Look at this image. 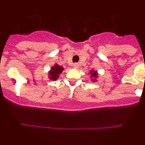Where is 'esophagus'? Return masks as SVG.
<instances>
[{"instance_id": "34e87169", "label": "esophagus", "mask_w": 145, "mask_h": 145, "mask_svg": "<svg viewBox=\"0 0 145 145\" xmlns=\"http://www.w3.org/2000/svg\"><path fill=\"white\" fill-rule=\"evenodd\" d=\"M72 66H73L74 68H78V67H79L78 63H74Z\"/></svg>"}]
</instances>
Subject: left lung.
<instances>
[{
    "instance_id": "left-lung-1",
    "label": "left lung",
    "mask_w": 145,
    "mask_h": 145,
    "mask_svg": "<svg viewBox=\"0 0 145 145\" xmlns=\"http://www.w3.org/2000/svg\"><path fill=\"white\" fill-rule=\"evenodd\" d=\"M90 73H91V76L92 77H94V78H96L97 75V72H93V71H91L90 72ZM93 80H94V79H93Z\"/></svg>"
}]
</instances>
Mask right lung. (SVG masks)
Here are the masks:
<instances>
[{
  "label": "right lung",
  "instance_id": "add662e5",
  "mask_svg": "<svg viewBox=\"0 0 145 145\" xmlns=\"http://www.w3.org/2000/svg\"><path fill=\"white\" fill-rule=\"evenodd\" d=\"M63 70V67L58 65H55L49 72L50 77L49 78L51 80H56L59 77V74H60Z\"/></svg>",
  "mask_w": 145,
  "mask_h": 145
}]
</instances>
